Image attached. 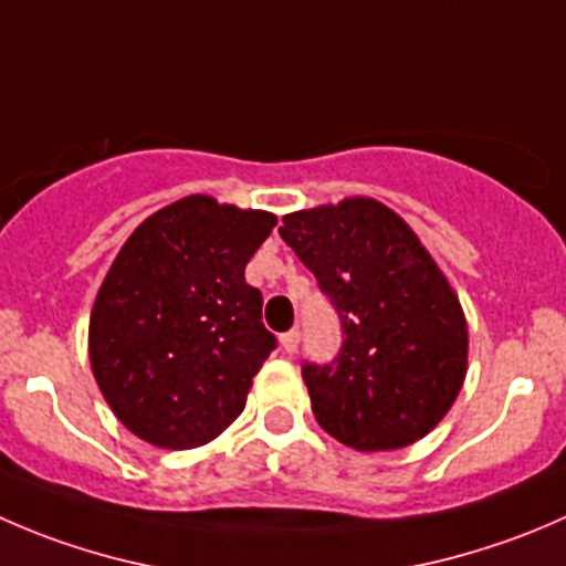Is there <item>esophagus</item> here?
Masks as SVG:
<instances>
[{"instance_id":"1","label":"esophagus","mask_w":566,"mask_h":566,"mask_svg":"<svg viewBox=\"0 0 566 566\" xmlns=\"http://www.w3.org/2000/svg\"><path fill=\"white\" fill-rule=\"evenodd\" d=\"M279 345H282L284 354L293 356L295 350H298V332H287V334H282V337H279Z\"/></svg>"}]
</instances>
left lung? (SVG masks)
I'll return each mask as SVG.
<instances>
[{
    "label": "left lung",
    "mask_w": 566,
    "mask_h": 566,
    "mask_svg": "<svg viewBox=\"0 0 566 566\" xmlns=\"http://www.w3.org/2000/svg\"><path fill=\"white\" fill-rule=\"evenodd\" d=\"M282 223L343 321L337 359L304 365L321 429L356 451L422 440L468 376V321L446 273L398 212L367 196Z\"/></svg>",
    "instance_id": "8db88e82"
}]
</instances>
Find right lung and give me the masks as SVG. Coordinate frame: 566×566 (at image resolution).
<instances>
[{
	"label": "right lung",
	"instance_id": "add662e5",
	"mask_svg": "<svg viewBox=\"0 0 566 566\" xmlns=\"http://www.w3.org/2000/svg\"><path fill=\"white\" fill-rule=\"evenodd\" d=\"M273 227V212L196 193L120 245L93 301L87 356L113 415L149 446H207L245 409L276 348L245 265Z\"/></svg>",
	"mask_w": 566,
	"mask_h": 566
}]
</instances>
